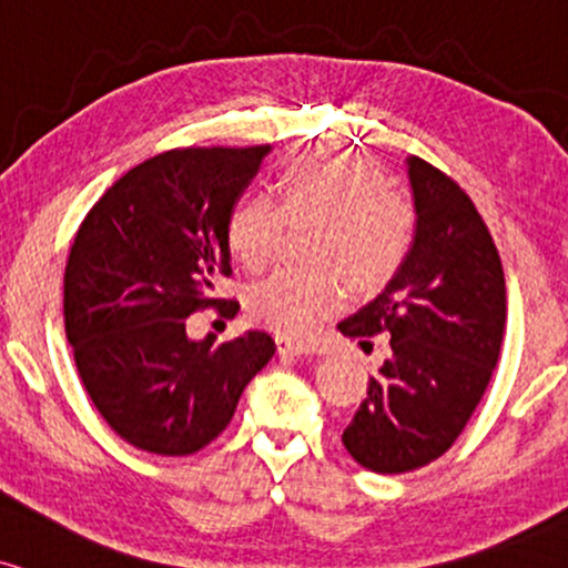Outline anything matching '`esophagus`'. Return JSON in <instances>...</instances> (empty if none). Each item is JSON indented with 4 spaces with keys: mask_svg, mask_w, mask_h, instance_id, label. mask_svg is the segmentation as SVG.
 I'll use <instances>...</instances> for the list:
<instances>
[{
    "mask_svg": "<svg viewBox=\"0 0 568 568\" xmlns=\"http://www.w3.org/2000/svg\"><path fill=\"white\" fill-rule=\"evenodd\" d=\"M275 344H277V352L280 354H306V352H310V346H306L304 341H298V338L277 336Z\"/></svg>",
    "mask_w": 568,
    "mask_h": 568,
    "instance_id": "obj_1",
    "label": "esophagus"
}]
</instances>
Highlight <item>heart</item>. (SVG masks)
I'll return each instance as SVG.
<instances>
[{
  "mask_svg": "<svg viewBox=\"0 0 568 568\" xmlns=\"http://www.w3.org/2000/svg\"><path fill=\"white\" fill-rule=\"evenodd\" d=\"M277 197L251 193L230 211V254L248 272L275 262L288 219H320L312 256L317 266H288L248 296L258 325L280 336L302 338L344 304L346 283L373 291L399 270L415 241V209L405 195L386 187V176L365 155L341 148H314L277 174Z\"/></svg>",
  "mask_w": 568,
  "mask_h": 568,
  "instance_id": "heart-1",
  "label": "heart"
}]
</instances>
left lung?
Returning <instances> with one entry per match:
<instances>
[{
  "mask_svg": "<svg viewBox=\"0 0 568 568\" xmlns=\"http://www.w3.org/2000/svg\"><path fill=\"white\" fill-rule=\"evenodd\" d=\"M407 166L413 248L386 291L338 323L362 346L392 336V357L341 436L375 474H407L453 447L487 392L505 333L500 254L474 201L418 155Z\"/></svg>",
  "mask_w": 568,
  "mask_h": 568,
  "instance_id": "8db88e82",
  "label": "left lung"
}]
</instances>
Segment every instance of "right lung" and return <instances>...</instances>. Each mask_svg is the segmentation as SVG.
<instances>
[{
    "label": "right lung",
    "mask_w": 568,
    "mask_h": 568,
    "mask_svg": "<svg viewBox=\"0 0 568 568\" xmlns=\"http://www.w3.org/2000/svg\"><path fill=\"white\" fill-rule=\"evenodd\" d=\"M270 145L174 148L136 163L89 209L65 264L63 314L81 384L121 439L153 455H193L235 415L248 381L275 354L264 331L214 346L187 317L237 302L230 211Z\"/></svg>",
    "instance_id": "obj_1"
}]
</instances>
